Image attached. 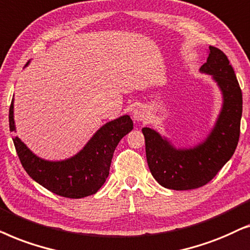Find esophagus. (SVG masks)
<instances>
[{
    "mask_svg": "<svg viewBox=\"0 0 250 250\" xmlns=\"http://www.w3.org/2000/svg\"><path fill=\"white\" fill-rule=\"evenodd\" d=\"M132 118L136 122H144L148 119V112L144 107H137L132 112Z\"/></svg>",
    "mask_w": 250,
    "mask_h": 250,
    "instance_id": "esophagus-1",
    "label": "esophagus"
}]
</instances>
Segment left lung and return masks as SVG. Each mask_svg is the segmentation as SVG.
<instances>
[{
    "instance_id": "obj_1",
    "label": "left lung",
    "mask_w": 250,
    "mask_h": 250,
    "mask_svg": "<svg viewBox=\"0 0 250 250\" xmlns=\"http://www.w3.org/2000/svg\"><path fill=\"white\" fill-rule=\"evenodd\" d=\"M200 72L212 76L223 97L214 127L193 147L177 148L168 138L151 128H143L146 159L155 181L166 188L193 189L210 182L232 158L240 136L242 94L233 67L226 55L209 46L207 62Z\"/></svg>"
}]
</instances>
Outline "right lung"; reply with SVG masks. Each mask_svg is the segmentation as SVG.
Returning <instances> with one entry per match:
<instances>
[{
  "mask_svg": "<svg viewBox=\"0 0 250 250\" xmlns=\"http://www.w3.org/2000/svg\"><path fill=\"white\" fill-rule=\"evenodd\" d=\"M9 125L10 131L16 132L13 99L9 109ZM132 128L134 123L127 114L112 120L95 132L81 151L61 161L40 158L18 136L12 141L29 177L55 194L80 199L95 194L102 188L108 177L115 147Z\"/></svg>",
  "mask_w": 250,
  "mask_h": 250,
  "instance_id": "1",
  "label": "right lung"
}]
</instances>
